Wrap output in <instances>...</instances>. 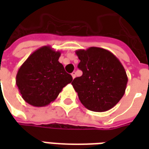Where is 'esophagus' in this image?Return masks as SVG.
Listing matches in <instances>:
<instances>
[{
	"label": "esophagus",
	"instance_id": "34e87169",
	"mask_svg": "<svg viewBox=\"0 0 149 149\" xmlns=\"http://www.w3.org/2000/svg\"><path fill=\"white\" fill-rule=\"evenodd\" d=\"M71 75H72V79H74V78L76 77V72H72Z\"/></svg>",
	"mask_w": 149,
	"mask_h": 149
}]
</instances>
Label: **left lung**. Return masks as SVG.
<instances>
[{"mask_svg":"<svg viewBox=\"0 0 149 149\" xmlns=\"http://www.w3.org/2000/svg\"><path fill=\"white\" fill-rule=\"evenodd\" d=\"M76 54L83 74L72 84L81 104L93 112L111 109L124 96L128 83L120 61L109 50L98 47L79 49Z\"/></svg>","mask_w":149,"mask_h":149,"instance_id":"8db88e82","label":"left lung"}]
</instances>
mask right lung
Wrapping results in <instances>:
<instances>
[{
	"mask_svg": "<svg viewBox=\"0 0 149 149\" xmlns=\"http://www.w3.org/2000/svg\"><path fill=\"white\" fill-rule=\"evenodd\" d=\"M61 52L43 46L31 54L21 65L16 84L22 98L35 107H44L54 101L72 77L58 61Z\"/></svg>",
	"mask_w": 149,
	"mask_h": 149,
	"instance_id": "obj_1",
	"label": "right lung"
}]
</instances>
